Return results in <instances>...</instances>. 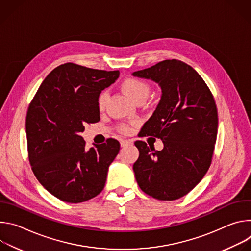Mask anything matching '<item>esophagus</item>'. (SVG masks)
<instances>
[{
  "instance_id": "34e87169",
  "label": "esophagus",
  "mask_w": 251,
  "mask_h": 251,
  "mask_svg": "<svg viewBox=\"0 0 251 251\" xmlns=\"http://www.w3.org/2000/svg\"><path fill=\"white\" fill-rule=\"evenodd\" d=\"M131 144H132V141H130V140H121V142H120L121 147H126Z\"/></svg>"
}]
</instances>
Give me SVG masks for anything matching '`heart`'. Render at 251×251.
I'll return each mask as SVG.
<instances>
[{"label": "heart", "mask_w": 251, "mask_h": 251, "mask_svg": "<svg viewBox=\"0 0 251 251\" xmlns=\"http://www.w3.org/2000/svg\"><path fill=\"white\" fill-rule=\"evenodd\" d=\"M121 89L135 102L144 101L150 92V85L145 81L136 77H129L121 83ZM108 100V91L103 90L97 98V106L99 110H103ZM119 130L123 133H129L130 128L126 124H122Z\"/></svg>", "instance_id": "obj_1"}]
</instances>
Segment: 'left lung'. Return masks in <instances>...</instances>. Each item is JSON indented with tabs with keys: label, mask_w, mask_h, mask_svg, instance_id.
<instances>
[{
	"label": "left lung",
	"mask_w": 251,
	"mask_h": 251,
	"mask_svg": "<svg viewBox=\"0 0 251 251\" xmlns=\"http://www.w3.org/2000/svg\"><path fill=\"white\" fill-rule=\"evenodd\" d=\"M132 75L151 79L162 89L141 136L160 138L164 148L156 151L145 142H135L136 181L154 199L177 200L201 181L210 166L219 124L216 102L201 75L181 60L166 59Z\"/></svg>",
	"instance_id": "8db88e82"
}]
</instances>
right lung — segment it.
Masks as SVG:
<instances>
[{
  "instance_id": "1",
  "label": "right lung",
  "mask_w": 251,
  "mask_h": 251,
  "mask_svg": "<svg viewBox=\"0 0 251 251\" xmlns=\"http://www.w3.org/2000/svg\"><path fill=\"white\" fill-rule=\"evenodd\" d=\"M67 62L46 77L29 103L25 132L31 170L43 187L62 201L78 203L99 195L120 144L109 138L89 150L80 136L100 120L97 98L119 77Z\"/></svg>"
}]
</instances>
